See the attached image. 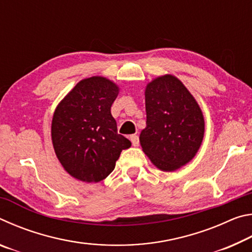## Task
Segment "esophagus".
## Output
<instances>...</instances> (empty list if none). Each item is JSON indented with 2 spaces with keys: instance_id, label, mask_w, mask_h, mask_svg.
<instances>
[{
  "instance_id": "34e87169",
  "label": "esophagus",
  "mask_w": 252,
  "mask_h": 252,
  "mask_svg": "<svg viewBox=\"0 0 252 252\" xmlns=\"http://www.w3.org/2000/svg\"><path fill=\"white\" fill-rule=\"evenodd\" d=\"M130 140H131V142H132V146H133V147H138L139 146V136L138 135L132 134L130 136Z\"/></svg>"
}]
</instances>
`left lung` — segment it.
I'll return each mask as SVG.
<instances>
[{"label": "left lung", "instance_id": "8db88e82", "mask_svg": "<svg viewBox=\"0 0 252 252\" xmlns=\"http://www.w3.org/2000/svg\"><path fill=\"white\" fill-rule=\"evenodd\" d=\"M147 126L140 133L142 151L162 171H176L193 159L204 135L202 111L177 76L164 74L149 82Z\"/></svg>", "mask_w": 252, "mask_h": 252}]
</instances>
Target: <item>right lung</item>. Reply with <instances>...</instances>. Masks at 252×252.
Masks as SVG:
<instances>
[{"mask_svg": "<svg viewBox=\"0 0 252 252\" xmlns=\"http://www.w3.org/2000/svg\"><path fill=\"white\" fill-rule=\"evenodd\" d=\"M118 85L104 76L81 80L54 111L51 136L55 155L71 177L100 182L113 171L131 142L118 133L111 105Z\"/></svg>", "mask_w": 252, "mask_h": 252, "instance_id": "add662e5", "label": "right lung"}]
</instances>
